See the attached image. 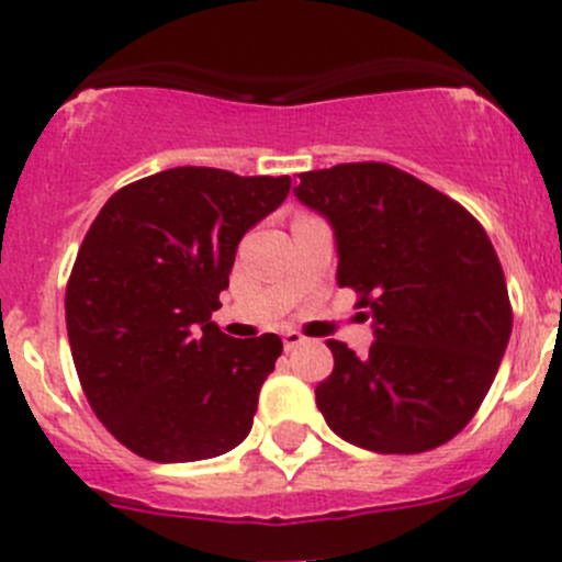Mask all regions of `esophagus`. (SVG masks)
<instances>
[{"label": "esophagus", "instance_id": "1", "mask_svg": "<svg viewBox=\"0 0 562 562\" xmlns=\"http://www.w3.org/2000/svg\"><path fill=\"white\" fill-rule=\"evenodd\" d=\"M304 342H307V339H304L302 334H299V331H288V334H282V348H285V350L299 348V345H304Z\"/></svg>", "mask_w": 562, "mask_h": 562}]
</instances>
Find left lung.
<instances>
[{"mask_svg":"<svg viewBox=\"0 0 562 562\" xmlns=\"http://www.w3.org/2000/svg\"><path fill=\"white\" fill-rule=\"evenodd\" d=\"M299 201L328 220L337 282L370 307V353L328 339L334 370L317 411L348 443L422 454L464 429L497 375L512 304L479 220L386 162L299 173Z\"/></svg>","mask_w":562,"mask_h":562,"instance_id":"8db88e82","label":"left lung"}]
</instances>
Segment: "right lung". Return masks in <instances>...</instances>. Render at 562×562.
Listing matches in <instances>:
<instances>
[{"label":"right lung","mask_w":562,"mask_h":562,"mask_svg":"<svg viewBox=\"0 0 562 562\" xmlns=\"http://www.w3.org/2000/svg\"><path fill=\"white\" fill-rule=\"evenodd\" d=\"M291 176L181 166L108 198L83 236L65 315L83 394L108 432L151 462L236 449L282 339H234L212 321L236 247Z\"/></svg>","instance_id":"1"}]
</instances>
